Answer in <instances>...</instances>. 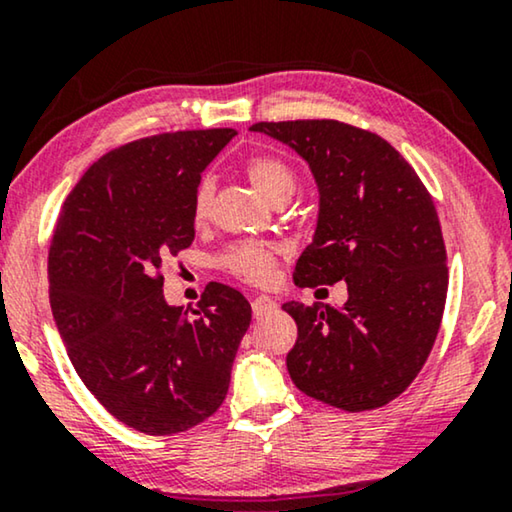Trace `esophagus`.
Listing matches in <instances>:
<instances>
[{"label": "esophagus", "instance_id": "1", "mask_svg": "<svg viewBox=\"0 0 512 512\" xmlns=\"http://www.w3.org/2000/svg\"><path fill=\"white\" fill-rule=\"evenodd\" d=\"M277 303L272 300L270 296H254L251 298V310H254V317H265V314H270L272 310H275Z\"/></svg>", "mask_w": 512, "mask_h": 512}]
</instances>
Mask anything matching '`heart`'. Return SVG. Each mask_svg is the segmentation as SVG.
I'll return each mask as SVG.
<instances>
[{"instance_id":"b5f03b06","label":"heart","mask_w":512,"mask_h":512,"mask_svg":"<svg viewBox=\"0 0 512 512\" xmlns=\"http://www.w3.org/2000/svg\"><path fill=\"white\" fill-rule=\"evenodd\" d=\"M244 172H247L251 186L268 202H275L277 198H291V193L296 191V172L284 160L275 156H256L247 160ZM212 200L214 181L202 179L198 188H195L193 198L195 219H207L209 209H212ZM221 265L230 275L240 277L244 282L268 284L272 275H275L277 249L265 242H240L226 249V254L221 256Z\"/></svg>"}]
</instances>
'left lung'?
Listing matches in <instances>:
<instances>
[{"label":"left lung","instance_id":"left-lung-1","mask_svg":"<svg viewBox=\"0 0 512 512\" xmlns=\"http://www.w3.org/2000/svg\"><path fill=\"white\" fill-rule=\"evenodd\" d=\"M310 165L319 188L300 289L347 284L345 305L284 303L298 324L286 368L303 394L347 412L375 410L429 359L447 298L438 212L412 165L375 132L340 121L256 123Z\"/></svg>","mask_w":512,"mask_h":512}]
</instances>
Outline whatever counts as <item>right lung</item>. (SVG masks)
Wrapping results in <instances>:
<instances>
[{
  "label": "right lung",
  "instance_id": "obj_1",
  "mask_svg": "<svg viewBox=\"0 0 512 512\" xmlns=\"http://www.w3.org/2000/svg\"><path fill=\"white\" fill-rule=\"evenodd\" d=\"M237 132H165L102 156L67 195L48 249V296L69 359L107 412L146 436L212 417L251 305L207 284L198 310L163 296V261L191 247L200 174Z\"/></svg>",
  "mask_w": 512,
  "mask_h": 512
}]
</instances>
